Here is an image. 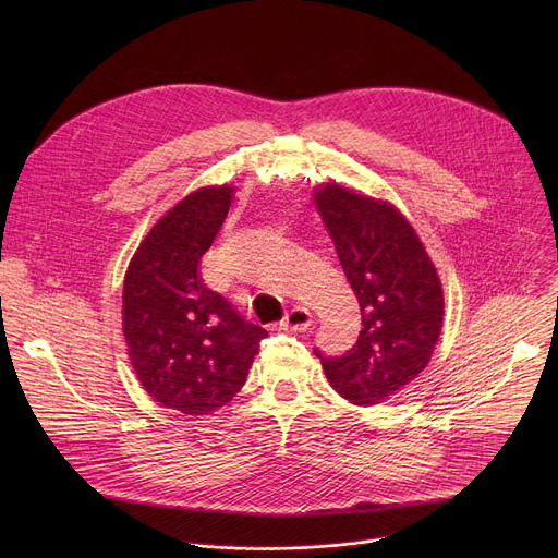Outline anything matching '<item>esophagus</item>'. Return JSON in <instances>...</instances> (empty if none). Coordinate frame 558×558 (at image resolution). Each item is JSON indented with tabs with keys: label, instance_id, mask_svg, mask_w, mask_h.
Segmentation results:
<instances>
[{
	"label": "esophagus",
	"instance_id": "esophagus-1",
	"mask_svg": "<svg viewBox=\"0 0 558 558\" xmlns=\"http://www.w3.org/2000/svg\"><path fill=\"white\" fill-rule=\"evenodd\" d=\"M308 325H311V313L304 306H293L280 323L282 329H293V331H304Z\"/></svg>",
	"mask_w": 558,
	"mask_h": 558
}]
</instances>
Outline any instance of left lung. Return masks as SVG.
<instances>
[{
    "instance_id": "left-lung-1",
    "label": "left lung",
    "mask_w": 558,
    "mask_h": 558,
    "mask_svg": "<svg viewBox=\"0 0 558 558\" xmlns=\"http://www.w3.org/2000/svg\"><path fill=\"white\" fill-rule=\"evenodd\" d=\"M315 203L362 311L353 349L315 355L349 402L379 404L430 362L444 320L441 282L415 229L390 203L338 183L315 190Z\"/></svg>"
}]
</instances>
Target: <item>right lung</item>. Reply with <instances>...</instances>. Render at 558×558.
Returning a JSON list of instances; mask_svg holds the SVG:
<instances>
[{"label":"right lung","mask_w":558,"mask_h":558,"mask_svg":"<svg viewBox=\"0 0 558 558\" xmlns=\"http://www.w3.org/2000/svg\"><path fill=\"white\" fill-rule=\"evenodd\" d=\"M231 198L229 185L185 196L149 229L123 282V333L136 377L154 402L185 415L231 402L267 338L201 278V258Z\"/></svg>","instance_id":"add662e5"}]
</instances>
